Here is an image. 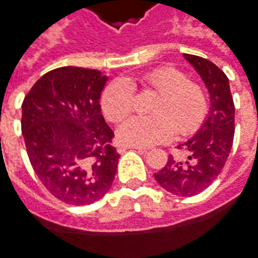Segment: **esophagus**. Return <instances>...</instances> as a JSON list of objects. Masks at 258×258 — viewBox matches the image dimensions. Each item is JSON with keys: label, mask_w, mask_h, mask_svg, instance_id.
<instances>
[{"label": "esophagus", "mask_w": 258, "mask_h": 258, "mask_svg": "<svg viewBox=\"0 0 258 258\" xmlns=\"http://www.w3.org/2000/svg\"><path fill=\"white\" fill-rule=\"evenodd\" d=\"M128 149H131V151H138V152H147V149L145 148H141V147H133V145H123V147L118 148V152H124V151H128Z\"/></svg>", "instance_id": "obj_1"}]
</instances>
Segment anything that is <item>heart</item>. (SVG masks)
Here are the masks:
<instances>
[{
	"label": "heart",
	"instance_id": "obj_1",
	"mask_svg": "<svg viewBox=\"0 0 258 258\" xmlns=\"http://www.w3.org/2000/svg\"><path fill=\"white\" fill-rule=\"evenodd\" d=\"M142 89L158 92L151 106V117H133L118 128V140L133 147H152L179 135L191 134L208 113L207 93L197 82L187 81L173 67H159L140 78ZM102 110L113 123L123 121L134 110L133 88L124 81H113L102 93Z\"/></svg>",
	"mask_w": 258,
	"mask_h": 258
}]
</instances>
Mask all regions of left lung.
<instances>
[{
  "instance_id": "obj_1",
  "label": "left lung",
  "mask_w": 258,
  "mask_h": 258,
  "mask_svg": "<svg viewBox=\"0 0 258 258\" xmlns=\"http://www.w3.org/2000/svg\"><path fill=\"white\" fill-rule=\"evenodd\" d=\"M200 74L211 96V111L204 125L191 140L179 145L184 156H169L155 180L166 191L179 197H192L214 183L222 172L233 145L235 103L229 79L222 70L203 57L184 54Z\"/></svg>"
}]
</instances>
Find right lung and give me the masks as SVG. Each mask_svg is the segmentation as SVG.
I'll return each instance as SVG.
<instances>
[{
  "label": "right lung",
  "instance_id": "add662e5",
  "mask_svg": "<svg viewBox=\"0 0 258 258\" xmlns=\"http://www.w3.org/2000/svg\"><path fill=\"white\" fill-rule=\"evenodd\" d=\"M107 78L61 67L44 74L22 103V135L41 184L60 201L89 205L111 187L120 154L100 111Z\"/></svg>",
  "mask_w": 258,
  "mask_h": 258
}]
</instances>
